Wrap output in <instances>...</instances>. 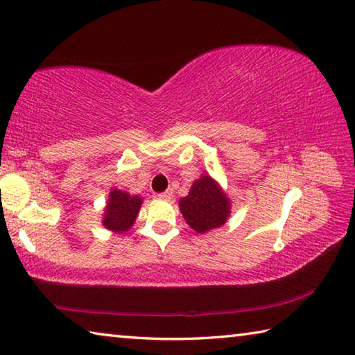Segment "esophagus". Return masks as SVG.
Here are the masks:
<instances>
[{
	"label": "esophagus",
	"instance_id": "1",
	"mask_svg": "<svg viewBox=\"0 0 355 355\" xmlns=\"http://www.w3.org/2000/svg\"><path fill=\"white\" fill-rule=\"evenodd\" d=\"M172 196H173V192H172L171 189H167V191H164V192H161V194H158V197L163 198V200H171Z\"/></svg>",
	"mask_w": 355,
	"mask_h": 355
}]
</instances>
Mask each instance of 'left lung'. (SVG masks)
<instances>
[{"mask_svg": "<svg viewBox=\"0 0 355 355\" xmlns=\"http://www.w3.org/2000/svg\"><path fill=\"white\" fill-rule=\"evenodd\" d=\"M231 202L220 186L208 173L196 180L189 194L180 198V211L189 227L203 234L227 222Z\"/></svg>", "mask_w": 355, "mask_h": 355, "instance_id": "1", "label": "left lung"}]
</instances>
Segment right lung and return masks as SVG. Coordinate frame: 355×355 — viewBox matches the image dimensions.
I'll return each mask as SVG.
<instances>
[{"label": "right lung", "instance_id": "right-lung-1", "mask_svg": "<svg viewBox=\"0 0 355 355\" xmlns=\"http://www.w3.org/2000/svg\"><path fill=\"white\" fill-rule=\"evenodd\" d=\"M143 203L139 196H130L121 189H112L105 206L102 225L113 233H124L132 228Z\"/></svg>", "mask_w": 355, "mask_h": 355}]
</instances>
